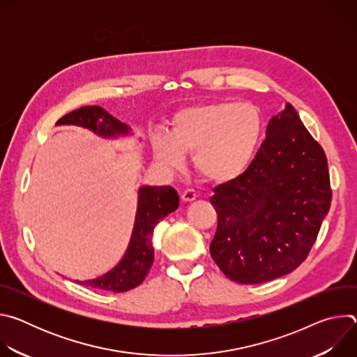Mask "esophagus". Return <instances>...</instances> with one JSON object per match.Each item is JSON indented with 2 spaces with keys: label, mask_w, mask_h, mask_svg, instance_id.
<instances>
[{
  "label": "esophagus",
  "mask_w": 357,
  "mask_h": 357,
  "mask_svg": "<svg viewBox=\"0 0 357 357\" xmlns=\"http://www.w3.org/2000/svg\"><path fill=\"white\" fill-rule=\"evenodd\" d=\"M181 197H182L183 202H192V200L196 199V192L193 189H186V190L182 192Z\"/></svg>",
  "instance_id": "34e87169"
}]
</instances>
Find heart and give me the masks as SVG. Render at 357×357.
<instances>
[{
  "mask_svg": "<svg viewBox=\"0 0 357 357\" xmlns=\"http://www.w3.org/2000/svg\"><path fill=\"white\" fill-rule=\"evenodd\" d=\"M263 135V119L257 107L234 101H215L179 110L169 134L152 135L155 160L171 169L193 152L196 171L211 182H227L238 176L254 157Z\"/></svg>",
  "mask_w": 357,
  "mask_h": 357,
  "instance_id": "obj_1",
  "label": "heart"
}]
</instances>
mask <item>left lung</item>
<instances>
[{"label": "left lung", "instance_id": "left-lung-1", "mask_svg": "<svg viewBox=\"0 0 357 357\" xmlns=\"http://www.w3.org/2000/svg\"><path fill=\"white\" fill-rule=\"evenodd\" d=\"M331 200L325 152L287 103L248 168L213 189L211 256L240 284L289 274L308 257Z\"/></svg>", "mask_w": 357, "mask_h": 357}]
</instances>
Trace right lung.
Instances as JSON below:
<instances>
[{
    "label": "right lung",
    "mask_w": 357,
    "mask_h": 357,
    "mask_svg": "<svg viewBox=\"0 0 357 357\" xmlns=\"http://www.w3.org/2000/svg\"><path fill=\"white\" fill-rule=\"evenodd\" d=\"M56 126L83 127L105 138L124 137L131 131L127 124L98 106L77 109L58 120ZM178 206L179 196L172 186H141L132 234L121 261L101 277L76 282L110 292H126L138 287L154 263L152 233L160 220L176 211Z\"/></svg>",
    "instance_id": "obj_1"
}]
</instances>
